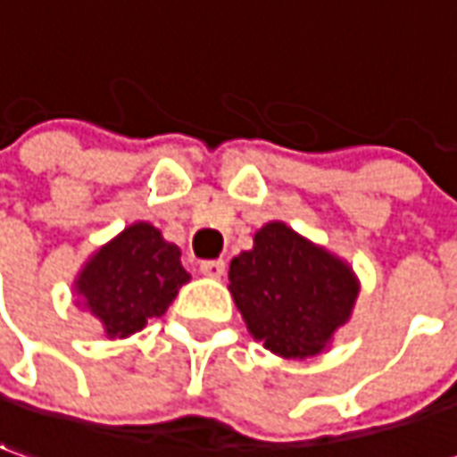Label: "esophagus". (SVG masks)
Segmentation results:
<instances>
[{
  "instance_id": "34e87169",
  "label": "esophagus",
  "mask_w": 457,
  "mask_h": 457,
  "mask_svg": "<svg viewBox=\"0 0 457 457\" xmlns=\"http://www.w3.org/2000/svg\"><path fill=\"white\" fill-rule=\"evenodd\" d=\"M198 270H201L204 276H209V278H221L223 270H226V263H223L221 259H219V261H201Z\"/></svg>"
}]
</instances>
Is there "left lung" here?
<instances>
[{
	"label": "left lung",
	"instance_id": "8db88e82",
	"mask_svg": "<svg viewBox=\"0 0 457 457\" xmlns=\"http://www.w3.org/2000/svg\"><path fill=\"white\" fill-rule=\"evenodd\" d=\"M228 291L263 348L311 358L351 319L358 278L345 261L270 221L256 231L253 248L231 261Z\"/></svg>",
	"mask_w": 457,
	"mask_h": 457
}]
</instances>
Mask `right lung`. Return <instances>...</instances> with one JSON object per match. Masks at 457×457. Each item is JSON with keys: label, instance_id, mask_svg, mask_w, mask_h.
I'll return each instance as SVG.
<instances>
[{"label": "right lung", "instance_id": "1", "mask_svg": "<svg viewBox=\"0 0 457 457\" xmlns=\"http://www.w3.org/2000/svg\"><path fill=\"white\" fill-rule=\"evenodd\" d=\"M188 278L179 246L163 241L156 226L137 221L91 253L74 291L109 338H129L163 316Z\"/></svg>", "mask_w": 457, "mask_h": 457}]
</instances>
